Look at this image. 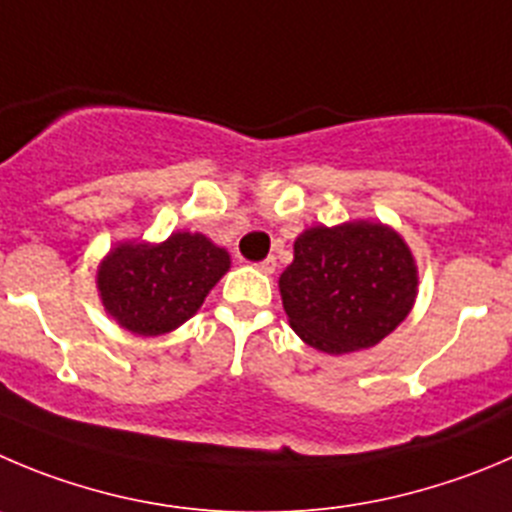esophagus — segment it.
Returning a JSON list of instances; mask_svg holds the SVG:
<instances>
[{
    "label": "esophagus",
    "instance_id": "34e87169",
    "mask_svg": "<svg viewBox=\"0 0 512 512\" xmlns=\"http://www.w3.org/2000/svg\"><path fill=\"white\" fill-rule=\"evenodd\" d=\"M256 269L261 271V274H274L276 271V259L274 256H269V259H264V261H259V264H256Z\"/></svg>",
    "mask_w": 512,
    "mask_h": 512
}]
</instances>
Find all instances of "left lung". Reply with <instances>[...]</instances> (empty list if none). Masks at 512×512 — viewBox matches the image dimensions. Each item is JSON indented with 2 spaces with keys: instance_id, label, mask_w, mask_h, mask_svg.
Listing matches in <instances>:
<instances>
[{
  "instance_id": "1",
  "label": "left lung",
  "mask_w": 512,
  "mask_h": 512,
  "mask_svg": "<svg viewBox=\"0 0 512 512\" xmlns=\"http://www.w3.org/2000/svg\"><path fill=\"white\" fill-rule=\"evenodd\" d=\"M289 324L326 354L369 349L415 306L417 266L410 246L382 223L306 228L279 279Z\"/></svg>"
}]
</instances>
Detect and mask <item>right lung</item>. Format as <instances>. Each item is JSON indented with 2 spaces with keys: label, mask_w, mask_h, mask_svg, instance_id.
I'll return each mask as SVG.
<instances>
[{
  "label": "right lung",
  "mask_w": 512,
  "mask_h": 512,
  "mask_svg": "<svg viewBox=\"0 0 512 512\" xmlns=\"http://www.w3.org/2000/svg\"><path fill=\"white\" fill-rule=\"evenodd\" d=\"M231 266L226 248L203 233L163 243H118L97 269L102 306L123 329L160 337L186 324Z\"/></svg>",
  "instance_id": "1"
}]
</instances>
